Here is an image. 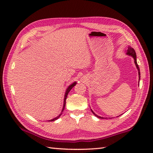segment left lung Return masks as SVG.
Wrapping results in <instances>:
<instances>
[{"mask_svg":"<svg viewBox=\"0 0 153 153\" xmlns=\"http://www.w3.org/2000/svg\"><path fill=\"white\" fill-rule=\"evenodd\" d=\"M126 54H128V55H129V56H131L133 58H134V62H135V66H136V67H137V70H138V73H139V79H140V70H139V67L138 64H137V60H136V53H135V50H134V48H133L132 47H128V51H127V53H126ZM91 112L93 113V114H94V115H95V116H97V118H101V119H103V118H102V117H100V116H97V114H95L93 112V111L92 110H91Z\"/></svg>","mask_w":153,"mask_h":153,"instance_id":"left-lung-1","label":"left lung"}]
</instances>
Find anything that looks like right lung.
I'll list each match as a JSON object with an SVG mask.
<instances>
[{"label":"right lung","instance_id":"1","mask_svg":"<svg viewBox=\"0 0 153 153\" xmlns=\"http://www.w3.org/2000/svg\"><path fill=\"white\" fill-rule=\"evenodd\" d=\"M76 82H74V83H73L72 84H71V85L68 87L67 88V89H66V93H65V96H64V105H63V108H62V112L63 111H64V108H65V105H66V98H67V95H68V93H69L70 91V90L73 88V87L76 85ZM62 114V113L60 114L58 116V117H56V118H54V119H53V120H48V121H51V122H53V121H54V120H57L58 118H59V117L60 116V115Z\"/></svg>","mask_w":153,"mask_h":153}]
</instances>
